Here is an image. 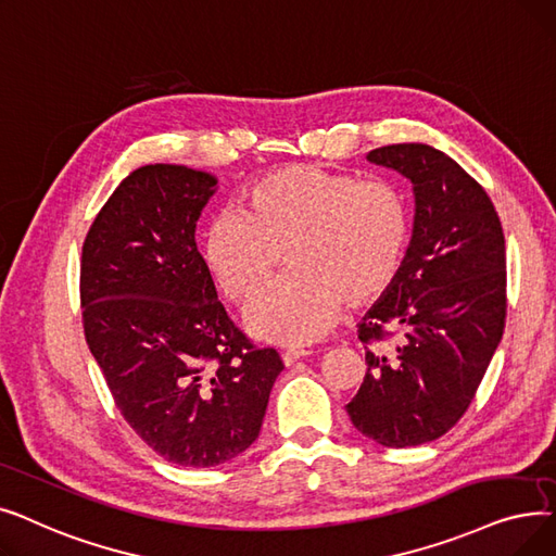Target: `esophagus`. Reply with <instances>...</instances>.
Segmentation results:
<instances>
[{"mask_svg": "<svg viewBox=\"0 0 556 556\" xmlns=\"http://www.w3.org/2000/svg\"><path fill=\"white\" fill-rule=\"evenodd\" d=\"M307 355H309V351H296V349H289V351H285V353H282V362H285V366H289V364H294L296 359L307 357Z\"/></svg>", "mask_w": 556, "mask_h": 556, "instance_id": "1", "label": "esophagus"}]
</instances>
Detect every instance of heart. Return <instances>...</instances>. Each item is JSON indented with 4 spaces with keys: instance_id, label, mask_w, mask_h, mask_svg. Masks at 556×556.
Here are the masks:
<instances>
[{
    "instance_id": "1",
    "label": "heart",
    "mask_w": 556,
    "mask_h": 556,
    "mask_svg": "<svg viewBox=\"0 0 556 556\" xmlns=\"http://www.w3.org/2000/svg\"><path fill=\"white\" fill-rule=\"evenodd\" d=\"M409 242V203L391 182L289 165L253 185L244 213L224 210L213 219L203 260L222 292L244 301L289 253L294 276L257 292L244 321L257 339L303 346L337 324L346 301L362 307L382 299Z\"/></svg>"
}]
</instances>
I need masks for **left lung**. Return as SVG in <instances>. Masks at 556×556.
I'll list each match as a JSON object with an SVG mask.
<instances>
[{
  "instance_id": "left-lung-1",
  "label": "left lung",
  "mask_w": 556,
  "mask_h": 556,
  "mask_svg": "<svg viewBox=\"0 0 556 556\" xmlns=\"http://www.w3.org/2000/svg\"><path fill=\"white\" fill-rule=\"evenodd\" d=\"M366 161L412 180L416 215L399 280L359 324L368 368L346 409L380 445H420L464 416L505 332V235L482 185L443 151L389 144Z\"/></svg>"
}]
</instances>
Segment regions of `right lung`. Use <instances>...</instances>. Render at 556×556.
Here are the masks:
<instances>
[{"mask_svg": "<svg viewBox=\"0 0 556 556\" xmlns=\"http://www.w3.org/2000/svg\"><path fill=\"white\" fill-rule=\"evenodd\" d=\"M215 192L213 174L182 165L130 172L81 255L86 341L117 409L163 459L192 468L247 451L282 371L228 319L197 251Z\"/></svg>", "mask_w": 556, "mask_h": 556, "instance_id": "right-lung-1", "label": "right lung"}]
</instances>
